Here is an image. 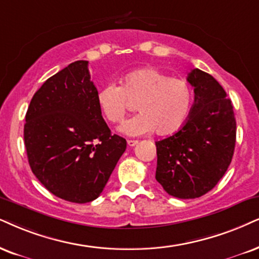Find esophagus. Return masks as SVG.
I'll return each mask as SVG.
<instances>
[{"mask_svg":"<svg viewBox=\"0 0 259 259\" xmlns=\"http://www.w3.org/2000/svg\"><path fill=\"white\" fill-rule=\"evenodd\" d=\"M137 143H139V141H137V140H127V146H129V147L136 146Z\"/></svg>","mask_w":259,"mask_h":259,"instance_id":"esophagus-1","label":"esophagus"}]
</instances>
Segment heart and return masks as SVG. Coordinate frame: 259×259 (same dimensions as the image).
Listing matches in <instances>:
<instances>
[{
    "instance_id": "heart-1",
    "label": "heart",
    "mask_w": 259,
    "mask_h": 259,
    "mask_svg": "<svg viewBox=\"0 0 259 259\" xmlns=\"http://www.w3.org/2000/svg\"><path fill=\"white\" fill-rule=\"evenodd\" d=\"M137 104L140 113L120 126L129 136H140L155 129L159 135H169L183 125L192 104V92L183 78L171 77L154 68H143L127 74L120 86L109 83L97 93L101 114L110 123L125 118L130 103Z\"/></svg>"
}]
</instances>
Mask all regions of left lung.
I'll use <instances>...</instances> for the list:
<instances>
[{
    "mask_svg": "<svg viewBox=\"0 0 259 259\" xmlns=\"http://www.w3.org/2000/svg\"><path fill=\"white\" fill-rule=\"evenodd\" d=\"M195 101L186 122L167 139L156 141L155 179L173 197L205 195L232 161L237 123L231 99L211 75L199 69L188 75Z\"/></svg>",
    "mask_w": 259,
    "mask_h": 259,
    "instance_id": "left-lung-1",
    "label": "left lung"
}]
</instances>
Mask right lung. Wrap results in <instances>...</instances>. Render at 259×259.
<instances>
[{"mask_svg":"<svg viewBox=\"0 0 259 259\" xmlns=\"http://www.w3.org/2000/svg\"><path fill=\"white\" fill-rule=\"evenodd\" d=\"M97 93L88 62L76 61L42 83L26 113L32 172L51 194L73 203L99 197L126 148L101 116Z\"/></svg>","mask_w":259,"mask_h":259,"instance_id":"1","label":"right lung"}]
</instances>
